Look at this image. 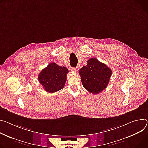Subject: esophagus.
Masks as SVG:
<instances>
[{"label": "esophagus", "mask_w": 148, "mask_h": 148, "mask_svg": "<svg viewBox=\"0 0 148 148\" xmlns=\"http://www.w3.org/2000/svg\"><path fill=\"white\" fill-rule=\"evenodd\" d=\"M71 70L72 71H73V72H77V68H71Z\"/></svg>", "instance_id": "1"}]
</instances>
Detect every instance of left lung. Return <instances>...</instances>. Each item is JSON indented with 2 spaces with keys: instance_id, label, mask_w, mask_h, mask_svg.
Here are the masks:
<instances>
[{
  "instance_id": "8db88e82",
  "label": "left lung",
  "mask_w": 148,
  "mask_h": 148,
  "mask_svg": "<svg viewBox=\"0 0 148 148\" xmlns=\"http://www.w3.org/2000/svg\"><path fill=\"white\" fill-rule=\"evenodd\" d=\"M83 87L90 93L98 94L108 85L112 70L95 58L87 61V64L79 71Z\"/></svg>"
}]
</instances>
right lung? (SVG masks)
Listing matches in <instances>:
<instances>
[{
  "mask_svg": "<svg viewBox=\"0 0 148 148\" xmlns=\"http://www.w3.org/2000/svg\"><path fill=\"white\" fill-rule=\"evenodd\" d=\"M69 72V70L65 66L51 62L40 72L38 80L46 91L55 92L64 87Z\"/></svg>",
  "mask_w": 148,
  "mask_h": 148,
  "instance_id": "obj_1",
  "label": "right lung"
}]
</instances>
